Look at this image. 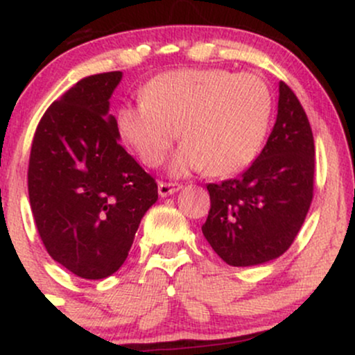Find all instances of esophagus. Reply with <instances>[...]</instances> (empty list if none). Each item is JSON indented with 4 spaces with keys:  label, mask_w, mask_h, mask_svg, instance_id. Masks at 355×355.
Instances as JSON below:
<instances>
[{
    "label": "esophagus",
    "mask_w": 355,
    "mask_h": 355,
    "mask_svg": "<svg viewBox=\"0 0 355 355\" xmlns=\"http://www.w3.org/2000/svg\"><path fill=\"white\" fill-rule=\"evenodd\" d=\"M180 189H182L180 183L160 182V183H158V195H160V197H168V195L177 193V191Z\"/></svg>",
    "instance_id": "1"
}]
</instances>
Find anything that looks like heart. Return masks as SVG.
I'll list each match as a JSON object with an SVG mask.
<instances>
[{
	"label": "heart",
	"instance_id": "heart-1",
	"mask_svg": "<svg viewBox=\"0 0 355 355\" xmlns=\"http://www.w3.org/2000/svg\"><path fill=\"white\" fill-rule=\"evenodd\" d=\"M137 103L118 110L120 137L146 166L162 164L173 140L182 148L170 173L223 177L254 164L272 118V93L259 76L225 70H177L145 85Z\"/></svg>",
	"mask_w": 355,
	"mask_h": 355
}]
</instances>
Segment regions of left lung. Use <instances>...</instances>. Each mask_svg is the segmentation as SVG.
<instances>
[{"label": "left lung", "mask_w": 355, "mask_h": 355, "mask_svg": "<svg viewBox=\"0 0 355 355\" xmlns=\"http://www.w3.org/2000/svg\"><path fill=\"white\" fill-rule=\"evenodd\" d=\"M313 137L302 105L279 83L277 120L266 146L237 178L209 183L203 237L223 262H270L292 245L313 195Z\"/></svg>", "instance_id": "8db88e82"}]
</instances>
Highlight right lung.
Segmentation results:
<instances>
[{
	"label": "right lung",
	"instance_id": "1",
	"mask_svg": "<svg viewBox=\"0 0 355 355\" xmlns=\"http://www.w3.org/2000/svg\"><path fill=\"white\" fill-rule=\"evenodd\" d=\"M123 73L80 80L44 112L31 144L28 193L43 245L81 279L123 266L157 183L120 145L110 98Z\"/></svg>",
	"mask_w": 355,
	"mask_h": 355
}]
</instances>
